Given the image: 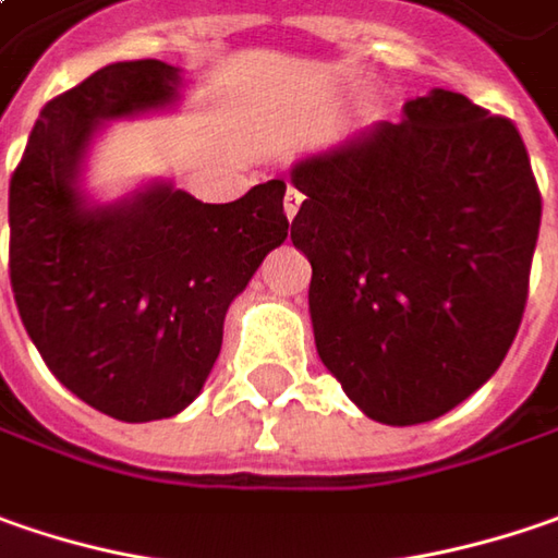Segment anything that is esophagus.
Segmentation results:
<instances>
[{"mask_svg": "<svg viewBox=\"0 0 558 558\" xmlns=\"http://www.w3.org/2000/svg\"><path fill=\"white\" fill-rule=\"evenodd\" d=\"M301 201H304V197H301V194H298L294 187H289V191H286V201H282V209H286L289 222H292V219H294V213L301 209Z\"/></svg>", "mask_w": 558, "mask_h": 558, "instance_id": "esophagus-1", "label": "esophagus"}]
</instances>
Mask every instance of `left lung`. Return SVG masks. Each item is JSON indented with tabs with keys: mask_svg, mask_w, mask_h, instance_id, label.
Returning a JSON list of instances; mask_svg holds the SVG:
<instances>
[{
	"mask_svg": "<svg viewBox=\"0 0 558 558\" xmlns=\"http://www.w3.org/2000/svg\"><path fill=\"white\" fill-rule=\"evenodd\" d=\"M289 179L317 354L351 402L411 427L474 396L515 339L541 232L518 128L433 87Z\"/></svg>",
	"mask_w": 558,
	"mask_h": 558,
	"instance_id": "1",
	"label": "left lung"
}]
</instances>
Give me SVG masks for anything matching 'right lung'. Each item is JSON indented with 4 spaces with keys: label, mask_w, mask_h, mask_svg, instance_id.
Listing matches in <instances>:
<instances>
[{
    "label": "right lung",
    "mask_w": 558,
    "mask_h": 558,
    "mask_svg": "<svg viewBox=\"0 0 558 558\" xmlns=\"http://www.w3.org/2000/svg\"><path fill=\"white\" fill-rule=\"evenodd\" d=\"M184 71L116 62L46 102L9 187L12 292L52 376L102 414L147 424L194 402L229 304L289 238L286 182L204 204L172 179L102 201L87 162L106 125L182 106Z\"/></svg>",
    "instance_id": "obj_1"
}]
</instances>
